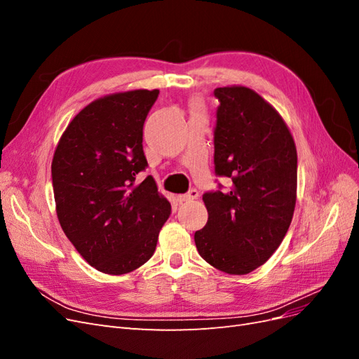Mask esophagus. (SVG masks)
<instances>
[{
  "mask_svg": "<svg viewBox=\"0 0 359 359\" xmlns=\"http://www.w3.org/2000/svg\"><path fill=\"white\" fill-rule=\"evenodd\" d=\"M198 196H199V191L198 190H190L189 193H186V194H178V202H190V201H193V199H198Z\"/></svg>",
  "mask_w": 359,
  "mask_h": 359,
  "instance_id": "1",
  "label": "esophagus"
}]
</instances>
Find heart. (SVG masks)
I'll use <instances>...</instances> for the list:
<instances>
[{
  "mask_svg": "<svg viewBox=\"0 0 359 359\" xmlns=\"http://www.w3.org/2000/svg\"><path fill=\"white\" fill-rule=\"evenodd\" d=\"M194 109H198V107H194Z\"/></svg>",
  "mask_w": 359,
  "mask_h": 359,
  "instance_id": "1",
  "label": "heart"
}]
</instances>
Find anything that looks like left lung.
<instances>
[{"mask_svg":"<svg viewBox=\"0 0 359 359\" xmlns=\"http://www.w3.org/2000/svg\"><path fill=\"white\" fill-rule=\"evenodd\" d=\"M220 106L214 165L232 180L203 194L208 222L194 233L199 255L227 274H248L274 255L297 203V147L285 119L256 91L215 88Z\"/></svg>","mask_w":359,"mask_h":359,"instance_id":"8db88e82","label":"left lung"}]
</instances>
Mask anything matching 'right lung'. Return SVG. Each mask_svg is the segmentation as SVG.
I'll return each mask as SVG.
<instances>
[{"instance_id":"right-lung-1","label":"right lung","mask_w":359,"mask_h":359,"mask_svg":"<svg viewBox=\"0 0 359 359\" xmlns=\"http://www.w3.org/2000/svg\"><path fill=\"white\" fill-rule=\"evenodd\" d=\"M158 90L100 97L76 115L52 158L58 222L79 255L104 274H127L154 255L170 203L147 166L145 118Z\"/></svg>"}]
</instances>
